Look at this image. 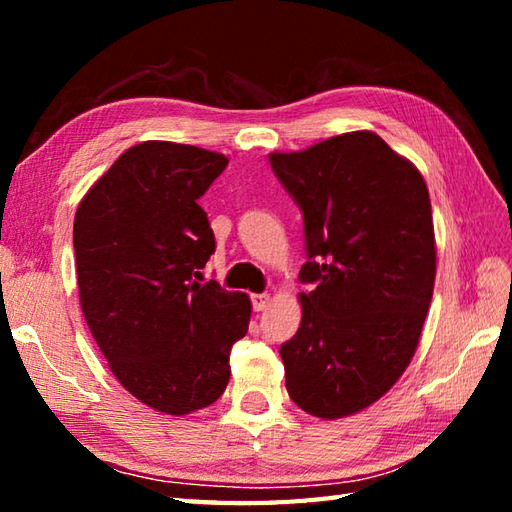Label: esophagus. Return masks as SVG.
Segmentation results:
<instances>
[{
	"label": "esophagus",
	"mask_w": 512,
	"mask_h": 512,
	"mask_svg": "<svg viewBox=\"0 0 512 512\" xmlns=\"http://www.w3.org/2000/svg\"><path fill=\"white\" fill-rule=\"evenodd\" d=\"M250 301H253V310H255V312H262V310H266V308H268L270 295H268V292H259V295H253V297H250Z\"/></svg>",
	"instance_id": "1"
}]
</instances>
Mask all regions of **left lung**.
<instances>
[{
	"mask_svg": "<svg viewBox=\"0 0 512 512\" xmlns=\"http://www.w3.org/2000/svg\"><path fill=\"white\" fill-rule=\"evenodd\" d=\"M268 158L303 211L299 279L314 284L279 350L286 389L310 416H352L383 398L416 354L436 281L427 184L367 129Z\"/></svg>",
	"mask_w": 512,
	"mask_h": 512,
	"instance_id": "obj_1",
	"label": "left lung"
}]
</instances>
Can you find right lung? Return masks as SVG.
<instances>
[{
	"label": "right lung",
	"mask_w": 512,
	"mask_h": 512,
	"mask_svg": "<svg viewBox=\"0 0 512 512\" xmlns=\"http://www.w3.org/2000/svg\"><path fill=\"white\" fill-rule=\"evenodd\" d=\"M228 158L169 140L134 145L74 215L85 323L129 394L169 416L213 405L248 332L250 299L200 270L215 253L198 200Z\"/></svg>",
	"instance_id": "obj_1"
}]
</instances>
